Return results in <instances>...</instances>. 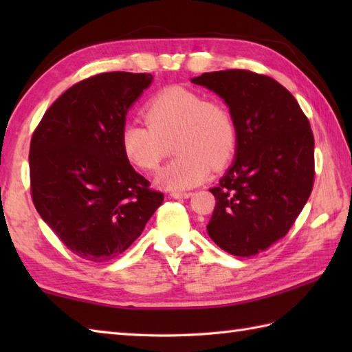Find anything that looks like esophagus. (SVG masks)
<instances>
[{"instance_id":"obj_1","label":"esophagus","mask_w":352,"mask_h":352,"mask_svg":"<svg viewBox=\"0 0 352 352\" xmlns=\"http://www.w3.org/2000/svg\"><path fill=\"white\" fill-rule=\"evenodd\" d=\"M169 195L172 197V198H175V199H180V198H190L192 197V192H170Z\"/></svg>"}]
</instances>
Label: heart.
<instances>
[{"mask_svg":"<svg viewBox=\"0 0 352 352\" xmlns=\"http://www.w3.org/2000/svg\"><path fill=\"white\" fill-rule=\"evenodd\" d=\"M145 122L131 121L121 131L126 159L144 170H155L163 160L164 142L174 138L177 154L155 177L164 189L182 190L201 183L210 172L227 166L237 144L231 110L184 86H168L145 104Z\"/></svg>","mask_w":352,"mask_h":352,"instance_id":"b5f03b06","label":"heart"}]
</instances>
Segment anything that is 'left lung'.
<instances>
[{
    "label": "left lung",
    "mask_w": 352,
    "mask_h": 352,
    "mask_svg": "<svg viewBox=\"0 0 352 352\" xmlns=\"http://www.w3.org/2000/svg\"><path fill=\"white\" fill-rule=\"evenodd\" d=\"M227 102L237 125L236 159L210 192L207 231L233 256L251 257L287 234L315 182V139L300 104L278 81L246 69L192 78Z\"/></svg>",
    "instance_id": "left-lung-1"
}]
</instances>
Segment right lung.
<instances>
[{"label":"right lung","mask_w":352,"mask_h":352,"mask_svg":"<svg viewBox=\"0 0 352 352\" xmlns=\"http://www.w3.org/2000/svg\"><path fill=\"white\" fill-rule=\"evenodd\" d=\"M151 81V74L119 71L81 80L52 102L33 133V204L81 258L118 257L163 203L121 146L126 111Z\"/></svg>","instance_id":"obj_1"}]
</instances>
